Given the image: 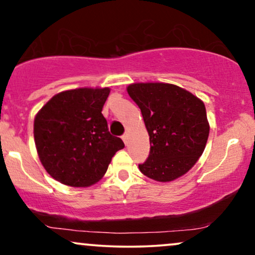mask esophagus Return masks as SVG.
Returning a JSON list of instances; mask_svg holds the SVG:
<instances>
[{
  "mask_svg": "<svg viewBox=\"0 0 255 255\" xmlns=\"http://www.w3.org/2000/svg\"><path fill=\"white\" fill-rule=\"evenodd\" d=\"M122 139L124 140V143H125V144H128V132H125L124 134H123V136H122Z\"/></svg>",
  "mask_w": 255,
  "mask_h": 255,
  "instance_id": "obj_1",
  "label": "esophagus"
}]
</instances>
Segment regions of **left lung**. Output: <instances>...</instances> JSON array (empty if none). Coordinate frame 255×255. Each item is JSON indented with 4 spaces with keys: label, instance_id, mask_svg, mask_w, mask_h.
Here are the masks:
<instances>
[{
    "label": "left lung",
    "instance_id": "obj_1",
    "mask_svg": "<svg viewBox=\"0 0 255 255\" xmlns=\"http://www.w3.org/2000/svg\"><path fill=\"white\" fill-rule=\"evenodd\" d=\"M128 93L142 112L150 153L138 164L147 177L169 182L184 175L202 155L209 134L201 100L171 84H132Z\"/></svg>",
    "mask_w": 255,
    "mask_h": 255
}]
</instances>
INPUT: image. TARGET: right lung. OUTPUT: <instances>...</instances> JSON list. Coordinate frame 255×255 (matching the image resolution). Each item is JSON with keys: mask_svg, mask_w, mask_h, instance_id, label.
<instances>
[{"mask_svg": "<svg viewBox=\"0 0 255 255\" xmlns=\"http://www.w3.org/2000/svg\"><path fill=\"white\" fill-rule=\"evenodd\" d=\"M110 89L65 91L49 100L34 121L40 161L53 178L71 187L99 181L124 147L103 116Z\"/></svg>", "mask_w": 255, "mask_h": 255, "instance_id": "add662e5", "label": "right lung"}]
</instances>
